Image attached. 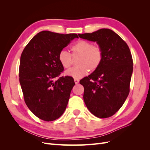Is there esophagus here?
Masks as SVG:
<instances>
[{"label": "esophagus", "mask_w": 150, "mask_h": 150, "mask_svg": "<svg viewBox=\"0 0 150 150\" xmlns=\"http://www.w3.org/2000/svg\"><path fill=\"white\" fill-rule=\"evenodd\" d=\"M74 82H75L76 84H78V83H79V80L78 79H74Z\"/></svg>", "instance_id": "obj_1"}]
</instances>
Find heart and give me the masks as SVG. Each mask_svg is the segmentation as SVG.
I'll return each instance as SVG.
<instances>
[{
  "mask_svg": "<svg viewBox=\"0 0 150 150\" xmlns=\"http://www.w3.org/2000/svg\"><path fill=\"white\" fill-rule=\"evenodd\" d=\"M71 49V54L64 49L61 50L58 54V60L64 69H69L71 66L72 57L79 56L77 60L78 66L67 70L66 75L79 79L87 74L89 70L94 71L101 66L103 59V51L98 45H94L86 40H79Z\"/></svg>",
  "mask_w": 150,
  "mask_h": 150,
  "instance_id": "b5f03b06",
  "label": "heart"
}]
</instances>
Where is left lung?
I'll return each instance as SVG.
<instances>
[{
	"mask_svg": "<svg viewBox=\"0 0 150 150\" xmlns=\"http://www.w3.org/2000/svg\"><path fill=\"white\" fill-rule=\"evenodd\" d=\"M79 37L96 41L103 51L101 66L80 81L83 98L90 112L99 118L114 115L129 93L133 62L129 48L115 32L101 29Z\"/></svg>",
	"mask_w": 150,
	"mask_h": 150,
	"instance_id": "left-lung-1",
	"label": "left lung"
}]
</instances>
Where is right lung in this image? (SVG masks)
<instances>
[{"label": "right lung", "instance_id": "1", "mask_svg": "<svg viewBox=\"0 0 150 150\" xmlns=\"http://www.w3.org/2000/svg\"><path fill=\"white\" fill-rule=\"evenodd\" d=\"M76 38V34L42 31L22 52L19 81L24 101L35 116L45 121L59 118L69 101L75 83L71 76L59 77L64 67L58 54Z\"/></svg>", "mask_w": 150, "mask_h": 150}]
</instances>
